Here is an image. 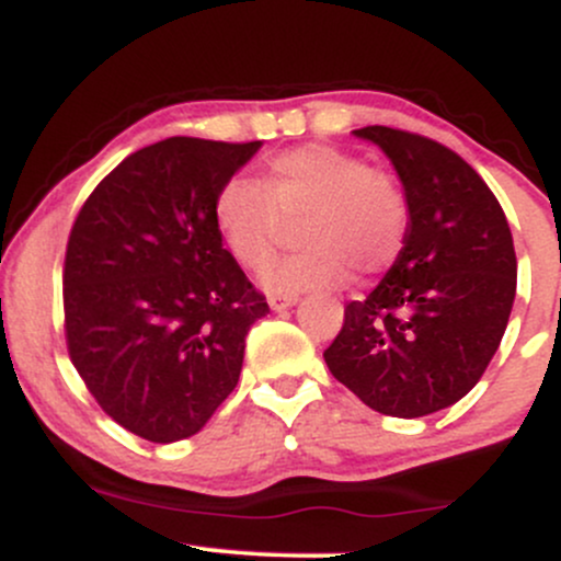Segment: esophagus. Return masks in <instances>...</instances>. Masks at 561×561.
Here are the masks:
<instances>
[{
    "instance_id": "esophagus-1",
    "label": "esophagus",
    "mask_w": 561,
    "mask_h": 561,
    "mask_svg": "<svg viewBox=\"0 0 561 561\" xmlns=\"http://www.w3.org/2000/svg\"><path fill=\"white\" fill-rule=\"evenodd\" d=\"M298 298L295 295H272L268 298V306H272V311H287V308H293Z\"/></svg>"
}]
</instances>
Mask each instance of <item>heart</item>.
<instances>
[{"instance_id":"b5f03b06","label":"heart","mask_w":561,"mask_h":561,"mask_svg":"<svg viewBox=\"0 0 561 561\" xmlns=\"http://www.w3.org/2000/svg\"><path fill=\"white\" fill-rule=\"evenodd\" d=\"M216 227L242 266L272 261L287 221L306 244L263 274L268 293L300 295L347 282L353 268L371 276L401 255L409 234V199L388 171L327 145L282 152L261 182L234 176L218 190Z\"/></svg>"}]
</instances>
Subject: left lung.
I'll return each mask as SVG.
<instances>
[{
  "mask_svg": "<svg viewBox=\"0 0 561 561\" xmlns=\"http://www.w3.org/2000/svg\"><path fill=\"white\" fill-rule=\"evenodd\" d=\"M409 199L405 244L382 282L345 306L324 351L337 382L401 420L448 409L478 385L504 337L517 293V255L499 199L448 147L366 126Z\"/></svg>",
  "mask_w": 561,
  "mask_h": 561,
  "instance_id": "left-lung-1",
  "label": "left lung"
}]
</instances>
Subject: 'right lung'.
<instances>
[{
  "label": "right lung",
  "instance_id": "add662e5",
  "mask_svg": "<svg viewBox=\"0 0 561 561\" xmlns=\"http://www.w3.org/2000/svg\"><path fill=\"white\" fill-rule=\"evenodd\" d=\"M263 141L171 137L96 184L70 229L68 353L107 416L152 443L199 433L268 313L216 227L218 190Z\"/></svg>",
  "mask_w": 561,
  "mask_h": 561
}]
</instances>
